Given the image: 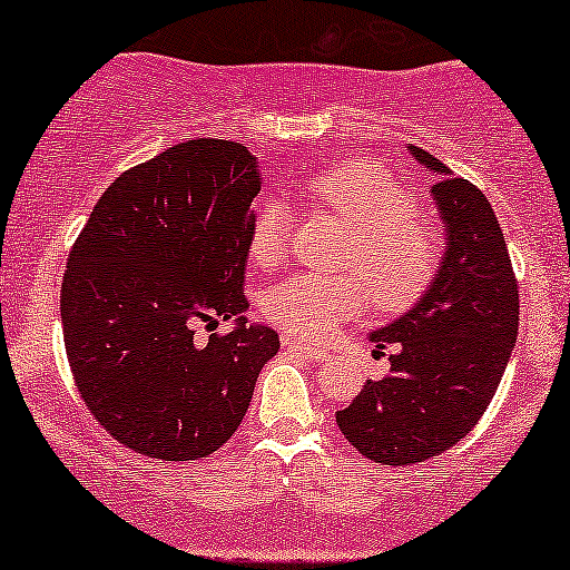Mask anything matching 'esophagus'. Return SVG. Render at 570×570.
Returning a JSON list of instances; mask_svg holds the SVG:
<instances>
[{
	"mask_svg": "<svg viewBox=\"0 0 570 570\" xmlns=\"http://www.w3.org/2000/svg\"><path fill=\"white\" fill-rule=\"evenodd\" d=\"M284 347H286V351H292V353H299V355H305L307 361H326V358H328V353L324 351V347L307 345V342L292 340V337H286V334H284Z\"/></svg>",
	"mask_w": 570,
	"mask_h": 570,
	"instance_id": "esophagus-1",
	"label": "esophagus"
}]
</instances>
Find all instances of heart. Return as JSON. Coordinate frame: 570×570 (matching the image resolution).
<instances>
[{
	"instance_id": "heart-1",
	"label": "heart",
	"mask_w": 570,
	"mask_h": 570,
	"mask_svg": "<svg viewBox=\"0 0 570 570\" xmlns=\"http://www.w3.org/2000/svg\"><path fill=\"white\" fill-rule=\"evenodd\" d=\"M315 207L351 228L340 265L347 273H297L265 294L263 311L294 337L321 340L368 303L387 313L409 311L441 271L443 236L435 217L416 204L387 164L353 159L334 164L305 185ZM292 209L284 202L259 207L249 233V255L276 267L289 255Z\"/></svg>"
}]
</instances>
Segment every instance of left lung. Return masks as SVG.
<instances>
[{"label": "left lung", "mask_w": 570, "mask_h": 570, "mask_svg": "<svg viewBox=\"0 0 570 570\" xmlns=\"http://www.w3.org/2000/svg\"><path fill=\"white\" fill-rule=\"evenodd\" d=\"M409 150L435 175L441 271L409 313L372 332L374 353L393 347L390 374L366 380L337 411L342 435L363 456L397 468L443 454L475 428L502 382L520 321L518 278L489 198L428 150Z\"/></svg>", "instance_id": "left-lung-1"}]
</instances>
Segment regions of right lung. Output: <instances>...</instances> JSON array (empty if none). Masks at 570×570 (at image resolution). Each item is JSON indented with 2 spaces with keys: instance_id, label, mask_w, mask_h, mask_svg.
<instances>
[{
  "instance_id": "right-lung-1",
  "label": "right lung",
  "mask_w": 570,
  "mask_h": 570,
  "mask_svg": "<svg viewBox=\"0 0 570 570\" xmlns=\"http://www.w3.org/2000/svg\"><path fill=\"white\" fill-rule=\"evenodd\" d=\"M259 180L242 142L185 140L116 177L68 255L60 321L73 382L137 454H215L278 353V334L244 318ZM233 314V333L193 340L198 320Z\"/></svg>"
}]
</instances>
